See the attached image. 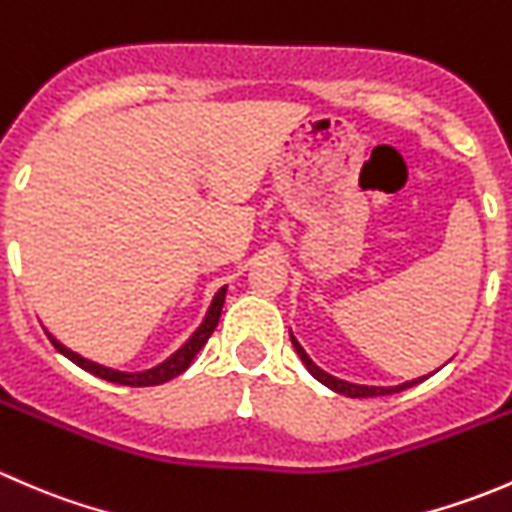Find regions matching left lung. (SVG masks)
I'll return each instance as SVG.
<instances>
[{
    "label": "left lung",
    "instance_id": "obj_1",
    "mask_svg": "<svg viewBox=\"0 0 512 512\" xmlns=\"http://www.w3.org/2000/svg\"><path fill=\"white\" fill-rule=\"evenodd\" d=\"M289 337H292V347H294V352H297L299 359H302V364L307 366L309 374H312L314 379L319 381V384H324V386H327V389L337 391V394L349 396V399H371V396H389V394H396V391H404V389H411V386L421 384L423 379H428V376L433 374V371H431V374H423V376H418V379L404 381V384H396V386H366V384H352V381H344V379H339V376H332V374H327V371H324V369H319V366L314 364L312 359H309V354L304 352L302 344H299L297 339H294L292 329H289ZM436 371H438V369H436Z\"/></svg>",
    "mask_w": 512,
    "mask_h": 512
}]
</instances>
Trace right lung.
<instances>
[{
    "label": "right lung",
    "instance_id": "obj_1",
    "mask_svg": "<svg viewBox=\"0 0 512 512\" xmlns=\"http://www.w3.org/2000/svg\"><path fill=\"white\" fill-rule=\"evenodd\" d=\"M225 292H227V287H220L218 292H215V297H213V302H210L208 312H205L203 322H200V327L195 329L188 339H185L183 347L175 349L168 359H163L160 364L151 366V369L121 371V369H113V366H103V364H98V361H91V359H86V356L71 352L69 347H64V344H61L56 337H51L49 332H46V337L51 339V344L56 347V352L64 354L66 359H71L76 366H81L84 371H91V374L98 376V379H106V381H113V384H123V386L165 384V381L175 379V376L183 374V371L188 369L190 361L195 359V354L205 347V342L210 339V334L215 332V327H218V322H220V312H223Z\"/></svg>",
    "mask_w": 512,
    "mask_h": 512
}]
</instances>
